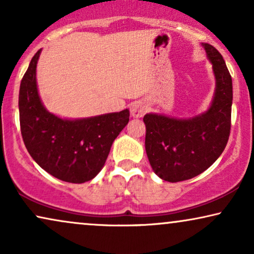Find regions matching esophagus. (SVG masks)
Here are the masks:
<instances>
[{
	"label": "esophagus",
	"mask_w": 254,
	"mask_h": 254,
	"mask_svg": "<svg viewBox=\"0 0 254 254\" xmlns=\"http://www.w3.org/2000/svg\"><path fill=\"white\" fill-rule=\"evenodd\" d=\"M147 109H148V107L144 103L136 102V103H134L133 105H131L130 113L134 118H141V117L144 116L145 112H147Z\"/></svg>",
	"instance_id": "1"
}]
</instances>
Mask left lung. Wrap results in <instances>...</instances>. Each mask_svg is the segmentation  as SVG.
Returning <instances> with one entry per match:
<instances>
[{
	"instance_id": "left-lung-1",
	"label": "left lung",
	"mask_w": 254,
	"mask_h": 254,
	"mask_svg": "<svg viewBox=\"0 0 254 254\" xmlns=\"http://www.w3.org/2000/svg\"><path fill=\"white\" fill-rule=\"evenodd\" d=\"M213 64L216 90L207 112L192 119L145 114V151L152 170L163 180L178 183L209 168L223 152L231 128L232 79L223 57L203 44Z\"/></svg>"
}]
</instances>
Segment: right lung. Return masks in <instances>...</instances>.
Listing matches in <instances>:
<instances>
[{
  "instance_id": "right-lung-1",
  "label": "right lung",
  "mask_w": 254,
  "mask_h": 254,
  "mask_svg": "<svg viewBox=\"0 0 254 254\" xmlns=\"http://www.w3.org/2000/svg\"><path fill=\"white\" fill-rule=\"evenodd\" d=\"M38 51L19 88V123L24 144L40 168L55 178L82 184L98 175L113 141L129 121V111L88 119L64 120L47 112L38 95Z\"/></svg>"
}]
</instances>
